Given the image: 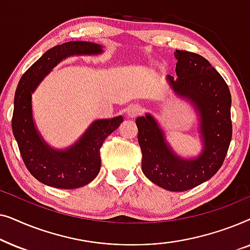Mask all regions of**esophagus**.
Wrapping results in <instances>:
<instances>
[{
  "instance_id": "34e87169",
  "label": "esophagus",
  "mask_w": 250,
  "mask_h": 250,
  "mask_svg": "<svg viewBox=\"0 0 250 250\" xmlns=\"http://www.w3.org/2000/svg\"><path fill=\"white\" fill-rule=\"evenodd\" d=\"M141 111H142L141 105H139V104L131 105V107L127 109V116L129 118H135L136 116H139L140 114H141Z\"/></svg>"
}]
</instances>
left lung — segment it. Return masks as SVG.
I'll list each match as a JSON object with an SVG mask.
<instances>
[{"label":"left lung","instance_id":"1","mask_svg":"<svg viewBox=\"0 0 250 250\" xmlns=\"http://www.w3.org/2000/svg\"><path fill=\"white\" fill-rule=\"evenodd\" d=\"M176 78L170 87L196 107L204 149L197 158L183 159L166 142L163 129L150 114L136 118L142 151V172L169 191H186L206 182L221 168L232 138L231 93L223 77L199 54L176 50Z\"/></svg>","mask_w":250,"mask_h":250}]
</instances>
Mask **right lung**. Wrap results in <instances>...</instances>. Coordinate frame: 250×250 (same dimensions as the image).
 <instances>
[{
    "label": "right lung",
    "instance_id": "right-lung-1",
    "mask_svg": "<svg viewBox=\"0 0 250 250\" xmlns=\"http://www.w3.org/2000/svg\"><path fill=\"white\" fill-rule=\"evenodd\" d=\"M102 53V46L92 42L71 41L47 50L20 78L15 93L12 132L20 155L30 174L46 186L76 189L93 181L100 172V148L107 136L123 122L122 116L93 122L78 141L64 150L45 143L33 121L32 93L44 77L62 59L70 56Z\"/></svg>",
    "mask_w": 250,
    "mask_h": 250
}]
</instances>
